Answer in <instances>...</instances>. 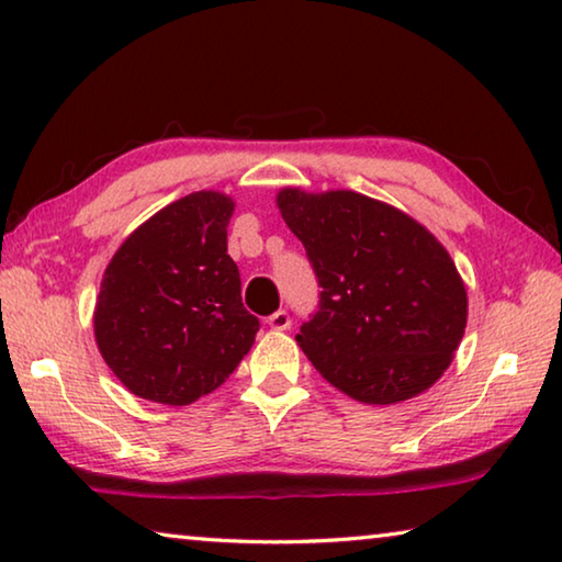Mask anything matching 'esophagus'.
Instances as JSON below:
<instances>
[{
	"label": "esophagus",
	"instance_id": "34e87169",
	"mask_svg": "<svg viewBox=\"0 0 562 562\" xmlns=\"http://www.w3.org/2000/svg\"><path fill=\"white\" fill-rule=\"evenodd\" d=\"M267 325H270L272 329H290V325H292L290 313H284V310H278V313L267 317Z\"/></svg>",
	"mask_w": 562,
	"mask_h": 562
}]
</instances>
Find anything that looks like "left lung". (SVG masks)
I'll use <instances>...</instances> for the list:
<instances>
[{
    "mask_svg": "<svg viewBox=\"0 0 562 562\" xmlns=\"http://www.w3.org/2000/svg\"><path fill=\"white\" fill-rule=\"evenodd\" d=\"M278 207L323 288L295 335L319 375L368 405L409 400L440 380L468 323L448 249L405 212L350 190L284 187Z\"/></svg>",
    "mask_w": 562,
    "mask_h": 562,
    "instance_id": "8db88e82",
    "label": "left lung"
}]
</instances>
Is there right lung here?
<instances>
[{"label":"right lung","mask_w":562,"mask_h":562,"mask_svg":"<svg viewBox=\"0 0 562 562\" xmlns=\"http://www.w3.org/2000/svg\"><path fill=\"white\" fill-rule=\"evenodd\" d=\"M235 202L202 190L167 204L124 239L94 307L104 362L132 395L190 405L233 375L260 319L227 255Z\"/></svg>","instance_id":"1"}]
</instances>
